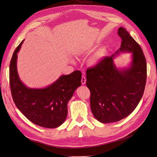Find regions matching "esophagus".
Masks as SVG:
<instances>
[{
	"mask_svg": "<svg viewBox=\"0 0 157 157\" xmlns=\"http://www.w3.org/2000/svg\"><path fill=\"white\" fill-rule=\"evenodd\" d=\"M86 77H85V76L82 75V79H81L82 84H86Z\"/></svg>",
	"mask_w": 157,
	"mask_h": 157,
	"instance_id": "34e87169",
	"label": "esophagus"
}]
</instances>
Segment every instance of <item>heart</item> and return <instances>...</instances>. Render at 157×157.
<instances>
[{
    "mask_svg": "<svg viewBox=\"0 0 157 157\" xmlns=\"http://www.w3.org/2000/svg\"><path fill=\"white\" fill-rule=\"evenodd\" d=\"M104 54H105V50H99L92 57L91 59H90V63H91L92 65H96L99 62V61L102 58V57L104 56Z\"/></svg>",
    "mask_w": 157,
    "mask_h": 157,
    "instance_id": "obj_1",
    "label": "heart"
}]
</instances>
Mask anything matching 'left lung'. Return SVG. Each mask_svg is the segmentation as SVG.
Masks as SVG:
<instances>
[{
  "instance_id": "1",
  "label": "left lung",
  "mask_w": 157,
  "mask_h": 157,
  "mask_svg": "<svg viewBox=\"0 0 157 157\" xmlns=\"http://www.w3.org/2000/svg\"><path fill=\"white\" fill-rule=\"evenodd\" d=\"M118 35L122 39L121 48L86 70L90 107L94 117L101 123L118 122L130 115L145 87L147 63L143 51L124 28L119 27ZM121 52L132 53V61L129 67L118 69L113 58Z\"/></svg>"
}]
</instances>
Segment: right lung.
Instances as JSON below:
<instances>
[{
	"mask_svg": "<svg viewBox=\"0 0 157 157\" xmlns=\"http://www.w3.org/2000/svg\"><path fill=\"white\" fill-rule=\"evenodd\" d=\"M24 40L14 51L10 63V86L13 102L25 117L35 124L54 128L64 122L67 116V103L81 85L80 71L61 75L54 83L43 88H31L18 76L17 58Z\"/></svg>",
	"mask_w": 157,
	"mask_h": 157,
	"instance_id": "obj_1",
	"label": "right lung"
}]
</instances>
